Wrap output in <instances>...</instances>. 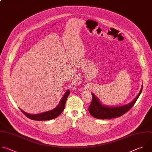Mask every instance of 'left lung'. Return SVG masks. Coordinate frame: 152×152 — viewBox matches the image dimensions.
I'll return each instance as SVG.
<instances>
[{
  "mask_svg": "<svg viewBox=\"0 0 152 152\" xmlns=\"http://www.w3.org/2000/svg\"><path fill=\"white\" fill-rule=\"evenodd\" d=\"M142 86L136 98L129 104L116 107H109L102 105L95 95L92 93V102L88 108L89 112L92 116L96 119H107L120 117L128 112L133 107L142 91Z\"/></svg>",
  "mask_w": 152,
  "mask_h": 152,
  "instance_id": "left-lung-1",
  "label": "left lung"
}]
</instances>
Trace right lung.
<instances>
[{
	"mask_svg": "<svg viewBox=\"0 0 152 152\" xmlns=\"http://www.w3.org/2000/svg\"><path fill=\"white\" fill-rule=\"evenodd\" d=\"M70 91L67 90V91L66 92V94L63 96V98L61 99V102H60L58 106L56 109H54L52 110L46 112L40 113V114H37V115H31V114H28V113H27L23 112L21 109L20 110L28 118H29L31 120L48 121V120H51V119H55V118H57L58 116H59V115L64 110L65 104L66 103V100L70 94Z\"/></svg>",
	"mask_w": 152,
	"mask_h": 152,
	"instance_id": "1",
	"label": "right lung"
}]
</instances>
